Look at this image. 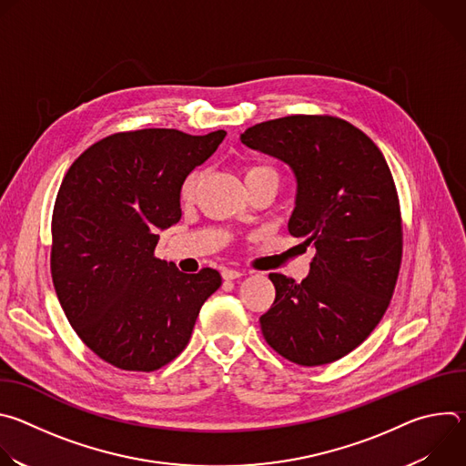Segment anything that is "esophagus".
<instances>
[{
    "label": "esophagus",
    "instance_id": "1",
    "mask_svg": "<svg viewBox=\"0 0 466 466\" xmlns=\"http://www.w3.org/2000/svg\"><path fill=\"white\" fill-rule=\"evenodd\" d=\"M221 277L225 279V280H236V279H241L243 277V273L241 271H238V269H223L221 271Z\"/></svg>",
    "mask_w": 466,
    "mask_h": 466
}]
</instances>
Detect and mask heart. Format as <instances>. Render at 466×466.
Wrapping results in <instances>:
<instances>
[{
  "label": "heart",
  "mask_w": 466,
  "mask_h": 466,
  "mask_svg": "<svg viewBox=\"0 0 466 466\" xmlns=\"http://www.w3.org/2000/svg\"><path fill=\"white\" fill-rule=\"evenodd\" d=\"M259 178H273L279 182V175L273 167H268V166H252L245 171V182H250V180H259ZM198 180H201V173L198 171H193L182 184V198L184 201H191L195 191H197V186H198Z\"/></svg>",
  "instance_id": "heart-1"
}]
</instances>
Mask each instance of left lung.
<instances>
[{"mask_svg":"<svg viewBox=\"0 0 466 466\" xmlns=\"http://www.w3.org/2000/svg\"><path fill=\"white\" fill-rule=\"evenodd\" d=\"M239 138L289 166L297 195L288 230L317 250L300 284L269 275L277 297L259 317L261 334L297 365L336 361L376 328L400 269V207L389 166L360 128L331 116L263 121Z\"/></svg>","mask_w":466,"mask_h":466,"instance_id":"obj_1","label":"left lung"}]
</instances>
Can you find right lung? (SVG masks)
<instances>
[{
  "instance_id": "add662e5",
  "label": "right lung",
  "mask_w": 466,
  "mask_h": 466,
  "mask_svg": "<svg viewBox=\"0 0 466 466\" xmlns=\"http://www.w3.org/2000/svg\"><path fill=\"white\" fill-rule=\"evenodd\" d=\"M225 137L119 132L88 147L60 184L51 221L55 291L83 343L117 369L151 372L175 360L221 286L216 269L180 273L155 248L160 232L180 221L186 177Z\"/></svg>"
}]
</instances>
